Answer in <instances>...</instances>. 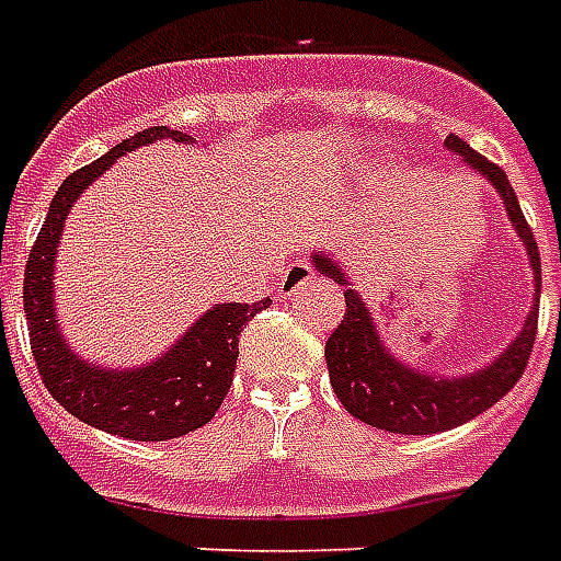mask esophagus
Segmentation results:
<instances>
[{
	"mask_svg": "<svg viewBox=\"0 0 561 561\" xmlns=\"http://www.w3.org/2000/svg\"><path fill=\"white\" fill-rule=\"evenodd\" d=\"M314 279V271H311V264L308 262H294L288 264V271L282 276L279 288H282V297H290L294 290H299L306 282Z\"/></svg>",
	"mask_w": 561,
	"mask_h": 561,
	"instance_id": "obj_1",
	"label": "esophagus"
}]
</instances>
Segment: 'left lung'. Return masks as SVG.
Segmentation results:
<instances>
[{
  "mask_svg": "<svg viewBox=\"0 0 561 561\" xmlns=\"http://www.w3.org/2000/svg\"><path fill=\"white\" fill-rule=\"evenodd\" d=\"M445 148L462 157L466 165H471L497 188L506 206V215L513 220L515 232H518V238L527 247V255H530L533 285H536V302H539V247H536L530 224L524 220V211L518 206V197H515L504 169L489 162L486 157H480L478 151H471L460 136H448ZM311 259H314L317 271L346 288L343 290L346 314H343L341 325L334 329L329 343H325V364H329V381H332L341 404L360 422L390 431V434L410 436L451 431V427L480 416L483 410L504 399L527 369L533 341H536V325H539V306L530 308L518 337L506 346L504 355H497L495 364L469 375H448V378L445 375H427L422 369L401 364L396 355H390V350L378 337L373 311L360 299L358 290L352 288L350 276L341 271V264L332 262L323 250L311 255Z\"/></svg>",
  "mask_w": 561,
  "mask_h": 561,
  "instance_id": "8db88e82",
  "label": "left lung"
}]
</instances>
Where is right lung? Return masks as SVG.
Returning <instances> with one entry per match:
<instances>
[{"mask_svg":"<svg viewBox=\"0 0 561 561\" xmlns=\"http://www.w3.org/2000/svg\"><path fill=\"white\" fill-rule=\"evenodd\" d=\"M157 139L192 142V136L169 130V127H148L130 136L116 148H110L101 160L83 165L64 180L51 197L48 215L43 220L37 241L31 247L25 264V320H28L31 352L37 373L72 416L87 425L125 436L136 443H162L183 436L194 427H203L215 416L220 401L227 399L232 373L238 360V334L253 320L271 299L262 302H220L171 346L165 355L134 369H110L87 364L72 352L57 329L55 314V259L57 241L64 232L66 215L72 203L90 186L92 180L125 157L134 148L151 145Z\"/></svg>","mask_w":561,"mask_h":561,"instance_id":"right-lung-1","label":"right lung"}]
</instances>
